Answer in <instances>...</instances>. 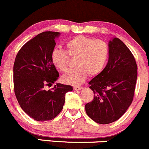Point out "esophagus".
I'll return each instance as SVG.
<instances>
[{"instance_id": "34e87169", "label": "esophagus", "mask_w": 149, "mask_h": 149, "mask_svg": "<svg viewBox=\"0 0 149 149\" xmlns=\"http://www.w3.org/2000/svg\"><path fill=\"white\" fill-rule=\"evenodd\" d=\"M73 88H74V90H75V91H78V90H82V87H81V86H74Z\"/></svg>"}]
</instances>
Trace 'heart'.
Listing matches in <instances>:
<instances>
[{
  "instance_id": "obj_1",
  "label": "heart",
  "mask_w": 149,
  "mask_h": 149,
  "mask_svg": "<svg viewBox=\"0 0 149 149\" xmlns=\"http://www.w3.org/2000/svg\"><path fill=\"white\" fill-rule=\"evenodd\" d=\"M66 47L69 56L76 57L75 65L77 67L62 76V81L66 84L77 85L82 83L88 74L91 76L100 74L108 62L109 49L103 41L77 36L67 41ZM67 54L59 48L54 49L51 54L52 64L63 72L69 67Z\"/></svg>"
}]
</instances>
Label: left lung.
<instances>
[{
    "label": "left lung",
    "instance_id": "1",
    "mask_svg": "<svg viewBox=\"0 0 149 149\" xmlns=\"http://www.w3.org/2000/svg\"><path fill=\"white\" fill-rule=\"evenodd\" d=\"M109 59L102 72L89 82L94 99L85 105L87 116L100 124L118 120L134 95L137 64L129 49L118 38L108 43Z\"/></svg>",
    "mask_w": 149,
    "mask_h": 149
}]
</instances>
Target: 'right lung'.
Returning <instances> with one entry per match:
<instances>
[{
  "label": "right lung",
  "instance_id": "obj_1",
  "mask_svg": "<svg viewBox=\"0 0 149 149\" xmlns=\"http://www.w3.org/2000/svg\"><path fill=\"white\" fill-rule=\"evenodd\" d=\"M59 32L44 31L26 43L16 55L13 65L14 92L20 106L31 118L51 120L59 115L65 102V94L72 86L56 83L59 77L52 64L51 54Z\"/></svg>",
  "mask_w": 149,
  "mask_h": 149
}]
</instances>
